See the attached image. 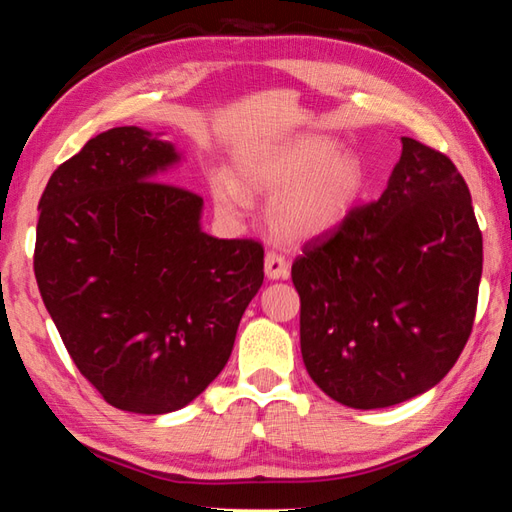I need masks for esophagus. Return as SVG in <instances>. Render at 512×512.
<instances>
[{
  "mask_svg": "<svg viewBox=\"0 0 512 512\" xmlns=\"http://www.w3.org/2000/svg\"><path fill=\"white\" fill-rule=\"evenodd\" d=\"M264 273L268 280H287L289 277V262L277 253H266L264 257Z\"/></svg>",
  "mask_w": 512,
  "mask_h": 512,
  "instance_id": "esophagus-1",
  "label": "esophagus"
}]
</instances>
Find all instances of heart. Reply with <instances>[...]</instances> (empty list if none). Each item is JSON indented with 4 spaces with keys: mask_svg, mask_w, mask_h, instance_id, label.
<instances>
[{
    "mask_svg": "<svg viewBox=\"0 0 512 512\" xmlns=\"http://www.w3.org/2000/svg\"><path fill=\"white\" fill-rule=\"evenodd\" d=\"M239 180L214 171L210 192L216 210L239 216L248 194H275L266 219L275 237L307 241L334 230L363 192V164L327 137L305 135L246 153L237 164Z\"/></svg>",
    "mask_w": 512,
    "mask_h": 512,
    "instance_id": "b5f03b06",
    "label": "heart"
}]
</instances>
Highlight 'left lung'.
I'll return each mask as SVG.
<instances>
[{
    "instance_id": "left-lung-1",
    "label": "left lung",
    "mask_w": 512,
    "mask_h": 512,
    "mask_svg": "<svg viewBox=\"0 0 512 512\" xmlns=\"http://www.w3.org/2000/svg\"><path fill=\"white\" fill-rule=\"evenodd\" d=\"M481 268L463 176L447 155L402 137L379 201L307 241L291 266L309 377L352 409L429 391L470 339Z\"/></svg>"
}]
</instances>
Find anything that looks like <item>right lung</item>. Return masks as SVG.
<instances>
[{"label":"right lung","instance_id":"1","mask_svg":"<svg viewBox=\"0 0 512 512\" xmlns=\"http://www.w3.org/2000/svg\"><path fill=\"white\" fill-rule=\"evenodd\" d=\"M171 142L101 133L51 173L36 230L38 289L69 357L103 400L160 415L196 400L230 359L264 282V248L201 230L203 198L164 183Z\"/></svg>","mask_w":512,"mask_h":512}]
</instances>
